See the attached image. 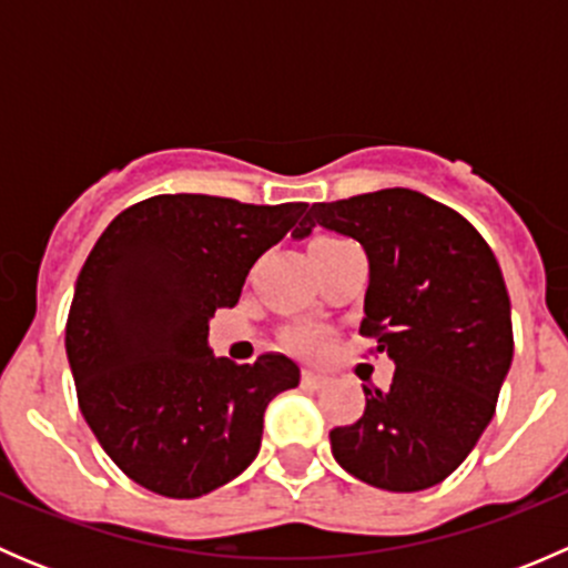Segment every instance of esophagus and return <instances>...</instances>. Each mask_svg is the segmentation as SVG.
<instances>
[{
	"label": "esophagus",
	"mask_w": 568,
	"mask_h": 568,
	"mask_svg": "<svg viewBox=\"0 0 568 568\" xmlns=\"http://www.w3.org/2000/svg\"><path fill=\"white\" fill-rule=\"evenodd\" d=\"M302 385H305L307 390H324V387L329 385V376L318 374V371H305V374H302Z\"/></svg>",
	"instance_id": "34e87169"
}]
</instances>
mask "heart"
Returning <instances> with one entry per match:
<instances>
[{
  "label": "heart",
  "mask_w": 568,
  "mask_h": 568,
  "mask_svg": "<svg viewBox=\"0 0 568 568\" xmlns=\"http://www.w3.org/2000/svg\"><path fill=\"white\" fill-rule=\"evenodd\" d=\"M296 343H300L302 348H316L321 343V337L316 332H302V335H296Z\"/></svg>",
  "instance_id": "1"
}]
</instances>
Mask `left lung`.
<instances>
[{
    "label": "left lung",
    "mask_w": 568,
    "mask_h": 568,
    "mask_svg": "<svg viewBox=\"0 0 568 568\" xmlns=\"http://www.w3.org/2000/svg\"><path fill=\"white\" fill-rule=\"evenodd\" d=\"M316 225L365 250L359 332L395 365L387 390L363 387L365 415L332 428V456L387 491L437 486L489 426L511 368V302L495 252L454 209L400 186L313 203L296 242Z\"/></svg>",
    "instance_id": "left-lung-1"
}]
</instances>
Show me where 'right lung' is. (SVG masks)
<instances>
[{
	"mask_svg": "<svg viewBox=\"0 0 568 568\" xmlns=\"http://www.w3.org/2000/svg\"><path fill=\"white\" fill-rule=\"evenodd\" d=\"M305 211L159 194L101 233L79 272L65 352L84 420L134 484L192 500L257 456L263 412L300 385V365L214 357L209 321L236 305L252 263Z\"/></svg>",
	"mask_w": 568,
	"mask_h": 568,
	"instance_id": "1",
	"label": "right lung"
}]
</instances>
